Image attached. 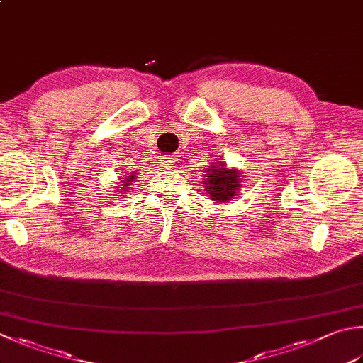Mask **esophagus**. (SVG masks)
<instances>
[{
  "mask_svg": "<svg viewBox=\"0 0 363 363\" xmlns=\"http://www.w3.org/2000/svg\"><path fill=\"white\" fill-rule=\"evenodd\" d=\"M160 167H161L162 170H174V167H175L174 156H164V158H161Z\"/></svg>",
  "mask_w": 363,
  "mask_h": 363,
  "instance_id": "34e87169",
  "label": "esophagus"
}]
</instances>
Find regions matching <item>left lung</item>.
<instances>
[{
  "instance_id": "1",
  "label": "left lung",
  "mask_w": 363,
  "mask_h": 363,
  "mask_svg": "<svg viewBox=\"0 0 363 363\" xmlns=\"http://www.w3.org/2000/svg\"><path fill=\"white\" fill-rule=\"evenodd\" d=\"M203 188L211 201L229 202L240 189V175L237 169H228L225 162L215 160L203 169Z\"/></svg>"
}]
</instances>
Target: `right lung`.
Instances as JSON below:
<instances>
[{
    "mask_svg": "<svg viewBox=\"0 0 363 363\" xmlns=\"http://www.w3.org/2000/svg\"><path fill=\"white\" fill-rule=\"evenodd\" d=\"M135 172H131V174H126L125 172V177H123V180H120V183H118V193H121V194H125V193H128L129 191V186H131V184H134V180H135Z\"/></svg>",
    "mask_w": 363,
    "mask_h": 363,
    "instance_id": "obj_1",
    "label": "right lung"
}]
</instances>
